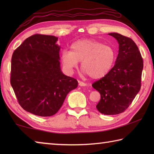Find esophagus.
Here are the masks:
<instances>
[{
  "mask_svg": "<svg viewBox=\"0 0 154 154\" xmlns=\"http://www.w3.org/2000/svg\"><path fill=\"white\" fill-rule=\"evenodd\" d=\"M79 85H80V86H85V85H86V83L79 81Z\"/></svg>",
  "mask_w": 154,
  "mask_h": 154,
  "instance_id": "1",
  "label": "esophagus"
}]
</instances>
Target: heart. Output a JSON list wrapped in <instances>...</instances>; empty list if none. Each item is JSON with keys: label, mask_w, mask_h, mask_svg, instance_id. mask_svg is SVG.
<instances>
[{"label": "heart", "mask_w": 154, "mask_h": 154, "mask_svg": "<svg viewBox=\"0 0 154 154\" xmlns=\"http://www.w3.org/2000/svg\"><path fill=\"white\" fill-rule=\"evenodd\" d=\"M116 52L110 45H106L92 38L75 41L71 51L62 52L61 60L67 69H72L82 61L81 69L90 78L98 79L107 75L113 67Z\"/></svg>", "instance_id": "heart-1"}]
</instances>
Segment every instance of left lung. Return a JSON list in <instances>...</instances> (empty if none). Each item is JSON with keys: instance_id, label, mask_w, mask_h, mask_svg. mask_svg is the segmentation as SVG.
<instances>
[{"instance_id": "obj_1", "label": "left lung", "mask_w": 154, "mask_h": 154, "mask_svg": "<svg viewBox=\"0 0 154 154\" xmlns=\"http://www.w3.org/2000/svg\"><path fill=\"white\" fill-rule=\"evenodd\" d=\"M109 35L119 43L116 64L107 75L92 85L100 94L96 105L98 111L105 115H117L126 111L139 92L143 60L131 38L118 33Z\"/></svg>"}]
</instances>
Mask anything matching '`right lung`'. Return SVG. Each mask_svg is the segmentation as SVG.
<instances>
[{"label": "right lung", "instance_id": "add662e5", "mask_svg": "<svg viewBox=\"0 0 154 154\" xmlns=\"http://www.w3.org/2000/svg\"><path fill=\"white\" fill-rule=\"evenodd\" d=\"M57 41L54 36L36 34L13 53L11 85L20 105L35 116L56 114L77 87V79L61 71Z\"/></svg>", "mask_w": 154, "mask_h": 154}]
</instances>
